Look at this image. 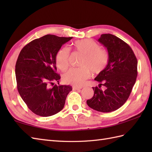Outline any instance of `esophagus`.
I'll use <instances>...</instances> for the list:
<instances>
[{
	"mask_svg": "<svg viewBox=\"0 0 152 152\" xmlns=\"http://www.w3.org/2000/svg\"><path fill=\"white\" fill-rule=\"evenodd\" d=\"M72 89H73V90H74V91H75V90H80V89H81L82 88H80V87H77V86H72Z\"/></svg>",
	"mask_w": 152,
	"mask_h": 152,
	"instance_id": "esophagus-1",
	"label": "esophagus"
}]
</instances>
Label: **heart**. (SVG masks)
<instances>
[{
	"label": "heart",
	"mask_w": 152,
	"mask_h": 152,
	"mask_svg": "<svg viewBox=\"0 0 152 152\" xmlns=\"http://www.w3.org/2000/svg\"><path fill=\"white\" fill-rule=\"evenodd\" d=\"M73 49L82 54L80 65L71 68L63 74L64 82L80 86L84 84L89 78L91 71L93 74H99L107 66L110 55L107 50L100 48L99 44L92 39H82L74 42ZM70 50L63 47L57 51L56 61L57 67L61 70H66L69 65Z\"/></svg>",
	"instance_id": "1"
}]
</instances>
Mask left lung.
Here are the masks:
<instances>
[{"label": "left lung", "instance_id": "obj_1", "mask_svg": "<svg viewBox=\"0 0 152 152\" xmlns=\"http://www.w3.org/2000/svg\"><path fill=\"white\" fill-rule=\"evenodd\" d=\"M98 41L110 55L107 66L95 80L100 83L93 88L94 95L87 101L90 108L101 112H110L124 104L129 96L137 76V59L131 48L111 34H101ZM104 85V91L99 89Z\"/></svg>", "mask_w": 152, "mask_h": 152}]
</instances>
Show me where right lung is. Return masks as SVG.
Returning <instances> with one entry per match:
<instances>
[{
  "label": "right lung",
  "mask_w": 152,
  "mask_h": 152,
  "mask_svg": "<svg viewBox=\"0 0 152 152\" xmlns=\"http://www.w3.org/2000/svg\"><path fill=\"white\" fill-rule=\"evenodd\" d=\"M72 38L47 34L31 41L19 53L15 70L18 90L35 114L48 117L60 112L72 90L69 85L51 87L61 79L56 73V54Z\"/></svg>",
  "instance_id": "1"
}]
</instances>
